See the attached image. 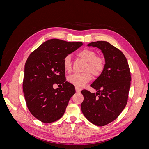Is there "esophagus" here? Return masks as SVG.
Returning a JSON list of instances; mask_svg holds the SVG:
<instances>
[{
	"mask_svg": "<svg viewBox=\"0 0 149 149\" xmlns=\"http://www.w3.org/2000/svg\"><path fill=\"white\" fill-rule=\"evenodd\" d=\"M75 89H76V93H79V92L81 91V89L79 88H78V87H76V88H75Z\"/></svg>",
	"mask_w": 149,
	"mask_h": 149,
	"instance_id": "34e87169",
	"label": "esophagus"
}]
</instances>
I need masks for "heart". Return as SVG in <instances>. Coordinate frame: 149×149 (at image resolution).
<instances>
[{"mask_svg": "<svg viewBox=\"0 0 149 149\" xmlns=\"http://www.w3.org/2000/svg\"><path fill=\"white\" fill-rule=\"evenodd\" d=\"M77 56L86 61L83 73L73 74L68 77V81L71 84L76 87H83L91 80L92 74L97 76L103 71L105 67V61L104 58L100 56H96V53L93 49L89 48H84L77 53ZM63 65L65 70L70 73L72 71V65L71 57L66 55L63 61Z\"/></svg>", "mask_w": 149, "mask_h": 149, "instance_id": "obj_1", "label": "heart"}]
</instances>
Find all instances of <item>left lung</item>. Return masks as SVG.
<instances>
[{"label":"left lung","mask_w":149,"mask_h":149,"mask_svg":"<svg viewBox=\"0 0 149 149\" xmlns=\"http://www.w3.org/2000/svg\"><path fill=\"white\" fill-rule=\"evenodd\" d=\"M88 47L100 49L105 58V67L91 84L97 92L83 89L81 109L89 121L104 126L114 120L127 102L131 81L128 62L120 50L105 41L91 42Z\"/></svg>","instance_id":"1"}]
</instances>
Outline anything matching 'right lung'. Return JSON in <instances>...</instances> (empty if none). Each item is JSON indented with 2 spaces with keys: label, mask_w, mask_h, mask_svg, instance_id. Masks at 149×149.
<instances>
[{
  "label": "right lung",
  "mask_w": 149,
  "mask_h": 149,
  "mask_svg": "<svg viewBox=\"0 0 149 149\" xmlns=\"http://www.w3.org/2000/svg\"><path fill=\"white\" fill-rule=\"evenodd\" d=\"M82 45V42L48 40L26 60L23 81L25 101L31 114L42 123H51L60 119L75 93L74 85L66 81L63 61ZM54 84H61L63 88L54 89Z\"/></svg>",
  "instance_id": "obj_1"
}]
</instances>
